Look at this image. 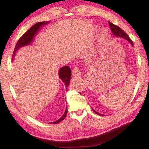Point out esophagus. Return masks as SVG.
Returning a JSON list of instances; mask_svg holds the SVG:
<instances>
[{"label": "esophagus", "instance_id": "obj_1", "mask_svg": "<svg viewBox=\"0 0 149 149\" xmlns=\"http://www.w3.org/2000/svg\"><path fill=\"white\" fill-rule=\"evenodd\" d=\"M80 73H81V72H80V70L79 69V68L78 67L73 68L72 70V75L73 76H79Z\"/></svg>", "mask_w": 149, "mask_h": 149}]
</instances>
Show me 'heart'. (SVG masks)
Instances as JSON below:
<instances>
[{"label":"heart","instance_id":"heart-1","mask_svg":"<svg viewBox=\"0 0 149 149\" xmlns=\"http://www.w3.org/2000/svg\"><path fill=\"white\" fill-rule=\"evenodd\" d=\"M109 37V32L106 29H104L100 31V35H99V40H100V43H104Z\"/></svg>","mask_w":149,"mask_h":149}]
</instances>
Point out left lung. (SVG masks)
I'll list each match as a JSON object with an SVG mask.
<instances>
[{
	"instance_id": "left-lung-1",
	"label": "left lung",
	"mask_w": 149,
	"mask_h": 149,
	"mask_svg": "<svg viewBox=\"0 0 149 149\" xmlns=\"http://www.w3.org/2000/svg\"><path fill=\"white\" fill-rule=\"evenodd\" d=\"M109 26H110L111 30V32H112L114 36H118V37L123 38L126 39V40H127V41H129L130 42L131 45L133 46L132 40L130 38V37L128 36L127 34L123 30L121 29L120 28L119 26H116L115 24H112L111 22H109ZM92 110H93L94 112H95L96 114H97V115L103 116V115H102V114L99 113L98 112H97L96 111L94 110L93 109H92Z\"/></svg>"
}]
</instances>
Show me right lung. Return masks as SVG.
Returning a JSON list of instances; mask_svg holds the SVG:
<instances>
[{
    "label": "right lung",
    "mask_w": 149,
    "mask_h": 149,
    "mask_svg": "<svg viewBox=\"0 0 149 149\" xmlns=\"http://www.w3.org/2000/svg\"><path fill=\"white\" fill-rule=\"evenodd\" d=\"M47 23H48L47 22H38V23H36V24H34L33 26L31 27L18 40L16 45H15L13 57H14L15 52H17V51L19 49L21 48L23 46L29 45L30 43H31V42L33 41V38L36 36V34L39 31V30H40V29L41 28L42 26ZM59 78H60V79L62 80L63 83H64L65 86H66V88L67 89L70 83V79H71V69H70L68 66H63V67H61L59 71ZM66 115H67V108H66V110H65L64 115L61 116L59 120H57V121L52 123V124H57L60 123L61 120H63L66 118Z\"/></svg>",
    "instance_id": "obj_1"
}]
</instances>
